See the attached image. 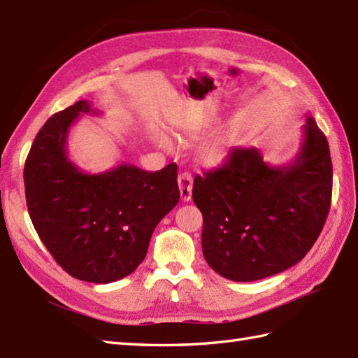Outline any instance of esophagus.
<instances>
[{
  "label": "esophagus",
  "mask_w": 358,
  "mask_h": 358,
  "mask_svg": "<svg viewBox=\"0 0 358 358\" xmlns=\"http://www.w3.org/2000/svg\"><path fill=\"white\" fill-rule=\"evenodd\" d=\"M192 175L189 172H183L178 175V186H180V195L181 200L189 201L192 199Z\"/></svg>",
  "instance_id": "obj_1"
}]
</instances>
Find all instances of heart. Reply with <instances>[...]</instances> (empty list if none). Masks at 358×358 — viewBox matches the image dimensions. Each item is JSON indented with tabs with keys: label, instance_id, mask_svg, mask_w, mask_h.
Listing matches in <instances>:
<instances>
[{
	"label": "heart",
	"instance_id": "1",
	"mask_svg": "<svg viewBox=\"0 0 358 358\" xmlns=\"http://www.w3.org/2000/svg\"><path fill=\"white\" fill-rule=\"evenodd\" d=\"M199 132H200L199 127H194V126L185 129V134H187V135H196ZM157 141H158L159 146H163L164 149L171 148L169 141H167L164 136H158ZM226 150H227V140L220 136V138H215V140L209 141L208 144H204V148L201 150V155H203L204 162H206L208 164L215 166V164H220L223 162L224 157H226Z\"/></svg>",
	"mask_w": 358,
	"mask_h": 358
}]
</instances>
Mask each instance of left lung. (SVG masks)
Here are the masks:
<instances>
[{"mask_svg": "<svg viewBox=\"0 0 358 358\" xmlns=\"http://www.w3.org/2000/svg\"><path fill=\"white\" fill-rule=\"evenodd\" d=\"M331 196L329 144L310 115L291 163L271 166L257 148H234L224 166L194 180L204 260L234 281L289 269L314 246Z\"/></svg>", "mask_w": 358, "mask_h": 358, "instance_id": "1", "label": "left lung"}]
</instances>
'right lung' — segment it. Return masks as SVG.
Wrapping results in <instances>:
<instances>
[{"mask_svg": "<svg viewBox=\"0 0 358 358\" xmlns=\"http://www.w3.org/2000/svg\"><path fill=\"white\" fill-rule=\"evenodd\" d=\"M81 113L100 112L80 100L36 134L24 164L26 203L55 262L75 278L106 285L138 268L157 224L177 206V164L157 172L126 163L83 172L67 155V136Z\"/></svg>", "mask_w": 358, "mask_h": 358, "instance_id": "obj_1", "label": "right lung"}]
</instances>
